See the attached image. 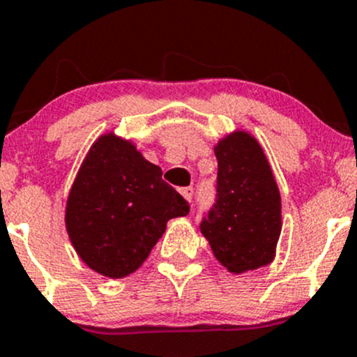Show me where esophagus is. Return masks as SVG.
I'll list each match as a JSON object with an SVG mask.
<instances>
[{
	"mask_svg": "<svg viewBox=\"0 0 357 357\" xmlns=\"http://www.w3.org/2000/svg\"><path fill=\"white\" fill-rule=\"evenodd\" d=\"M180 194H182V196H183V199H187L190 203V201H192L194 189H192V187H183V189L180 190Z\"/></svg>",
	"mask_w": 357,
	"mask_h": 357,
	"instance_id": "1",
	"label": "esophagus"
}]
</instances>
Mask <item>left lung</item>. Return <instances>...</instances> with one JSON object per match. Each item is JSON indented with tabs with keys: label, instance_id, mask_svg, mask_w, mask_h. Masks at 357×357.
Segmentation results:
<instances>
[{
	"label": "left lung",
	"instance_id": "left-lung-1",
	"mask_svg": "<svg viewBox=\"0 0 357 357\" xmlns=\"http://www.w3.org/2000/svg\"><path fill=\"white\" fill-rule=\"evenodd\" d=\"M216 203L201 222L215 258L244 273L270 264L282 232V201L263 148L249 132L235 130L215 146Z\"/></svg>",
	"mask_w": 357,
	"mask_h": 357
}]
</instances>
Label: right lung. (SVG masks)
<instances>
[{
    "label": "right lung",
    "mask_w": 357,
    "mask_h": 357,
    "mask_svg": "<svg viewBox=\"0 0 357 357\" xmlns=\"http://www.w3.org/2000/svg\"><path fill=\"white\" fill-rule=\"evenodd\" d=\"M189 204L161 178L134 142L101 135L84 158L68 192L65 227L79 258L96 273H134Z\"/></svg>",
    "instance_id": "1"
}]
</instances>
